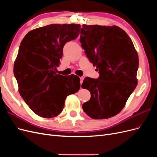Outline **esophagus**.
I'll use <instances>...</instances> for the list:
<instances>
[{"label": "esophagus", "mask_w": 157, "mask_h": 157, "mask_svg": "<svg viewBox=\"0 0 157 157\" xmlns=\"http://www.w3.org/2000/svg\"><path fill=\"white\" fill-rule=\"evenodd\" d=\"M80 84H82V82H83V80H84V77H80Z\"/></svg>", "instance_id": "34e87169"}]
</instances>
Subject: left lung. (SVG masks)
Listing matches in <instances>:
<instances>
[{
    "label": "left lung",
    "instance_id": "1",
    "mask_svg": "<svg viewBox=\"0 0 157 157\" xmlns=\"http://www.w3.org/2000/svg\"><path fill=\"white\" fill-rule=\"evenodd\" d=\"M82 26L80 42L99 73L98 79L84 80L82 88L89 90L91 98L82 109L90 118L105 119L122 111L136 88L138 55L130 36L119 27Z\"/></svg>",
    "mask_w": 157,
    "mask_h": 157
}]
</instances>
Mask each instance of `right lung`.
Wrapping results in <instances>:
<instances>
[{"label":"right lung","instance_id":"1","mask_svg":"<svg viewBox=\"0 0 157 157\" xmlns=\"http://www.w3.org/2000/svg\"><path fill=\"white\" fill-rule=\"evenodd\" d=\"M80 30L79 24H51L29 31L21 42L13 74L21 96L39 117L58 116L67 96L80 89L77 75L56 73L65 44L77 38Z\"/></svg>","mask_w":157,"mask_h":157}]
</instances>
